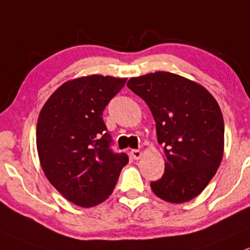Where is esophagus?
<instances>
[{
  "mask_svg": "<svg viewBox=\"0 0 250 250\" xmlns=\"http://www.w3.org/2000/svg\"><path fill=\"white\" fill-rule=\"evenodd\" d=\"M131 157L134 158L135 160H138L142 157V151H140V150H132L131 151Z\"/></svg>",
  "mask_w": 250,
  "mask_h": 250,
  "instance_id": "obj_1",
  "label": "esophagus"
}]
</instances>
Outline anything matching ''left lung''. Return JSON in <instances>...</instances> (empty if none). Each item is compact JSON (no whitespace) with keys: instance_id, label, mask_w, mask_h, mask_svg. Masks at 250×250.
Here are the masks:
<instances>
[{"instance_id":"obj_1","label":"left lung","mask_w":250,"mask_h":250,"mask_svg":"<svg viewBox=\"0 0 250 250\" xmlns=\"http://www.w3.org/2000/svg\"><path fill=\"white\" fill-rule=\"evenodd\" d=\"M127 86L147 104L164 144L165 173L151 189L168 203L189 202L204 190L224 156L217 100L203 85L168 71L131 77Z\"/></svg>"}]
</instances>
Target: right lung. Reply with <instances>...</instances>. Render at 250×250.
Segmentation results:
<instances>
[{
	"label": "right lung",
	"instance_id": "right-lung-1",
	"mask_svg": "<svg viewBox=\"0 0 250 250\" xmlns=\"http://www.w3.org/2000/svg\"><path fill=\"white\" fill-rule=\"evenodd\" d=\"M127 78L88 75L56 88L40 110L37 150L52 186L82 208L103 203L114 190L125 153L109 148L103 112Z\"/></svg>",
	"mask_w": 250,
	"mask_h": 250
}]
</instances>
